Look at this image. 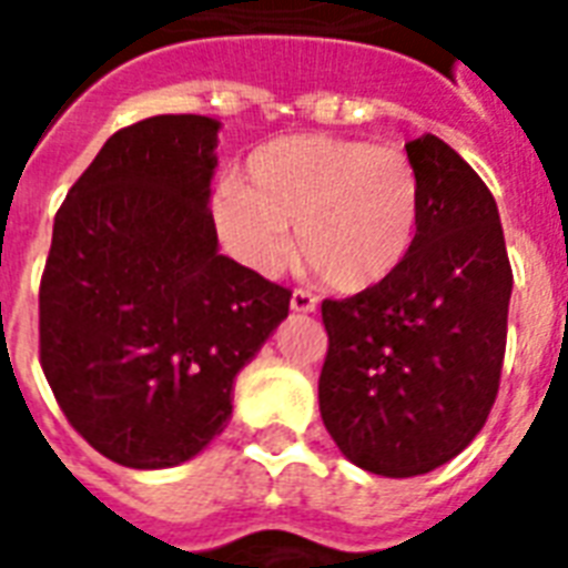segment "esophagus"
I'll use <instances>...</instances> for the list:
<instances>
[{"mask_svg":"<svg viewBox=\"0 0 568 568\" xmlns=\"http://www.w3.org/2000/svg\"><path fill=\"white\" fill-rule=\"evenodd\" d=\"M292 310L294 312H315L318 310V297L310 292H303V288H297V292H292Z\"/></svg>","mask_w":568,"mask_h":568,"instance_id":"1","label":"esophagus"}]
</instances>
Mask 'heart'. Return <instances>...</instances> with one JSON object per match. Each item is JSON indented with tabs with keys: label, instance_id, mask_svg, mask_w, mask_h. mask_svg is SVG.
<instances>
[{
	"label": "heart",
	"instance_id": "1",
	"mask_svg": "<svg viewBox=\"0 0 568 568\" xmlns=\"http://www.w3.org/2000/svg\"><path fill=\"white\" fill-rule=\"evenodd\" d=\"M214 230L241 265L276 276L297 253L336 292L359 294L404 267L422 226V176L400 146L285 135L256 146L212 200Z\"/></svg>",
	"mask_w": 568,
	"mask_h": 568
}]
</instances>
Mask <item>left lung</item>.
<instances>
[{
  "mask_svg": "<svg viewBox=\"0 0 568 568\" xmlns=\"http://www.w3.org/2000/svg\"><path fill=\"white\" fill-rule=\"evenodd\" d=\"M422 176L418 239L388 283L321 303L324 427L354 466L415 477L454 459L493 409L513 271L484 180L436 135L406 141Z\"/></svg>",
  "mask_w": 568,
  "mask_h": 568,
  "instance_id": "8db88e82",
  "label": "left lung"
}]
</instances>
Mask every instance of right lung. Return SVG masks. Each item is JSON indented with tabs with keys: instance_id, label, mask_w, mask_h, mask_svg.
Listing matches in <instances>:
<instances>
[{
	"instance_id": "obj_1",
	"label": "right lung",
	"mask_w": 568,
	"mask_h": 568,
	"mask_svg": "<svg viewBox=\"0 0 568 568\" xmlns=\"http://www.w3.org/2000/svg\"><path fill=\"white\" fill-rule=\"evenodd\" d=\"M221 123L120 129L75 180L40 280V365L102 457L171 468L221 436L232 379L292 292L217 253L209 212Z\"/></svg>"
}]
</instances>
